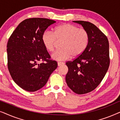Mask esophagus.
Instances as JSON below:
<instances>
[{"label":"esophagus","instance_id":"esophagus-1","mask_svg":"<svg viewBox=\"0 0 120 120\" xmlns=\"http://www.w3.org/2000/svg\"><path fill=\"white\" fill-rule=\"evenodd\" d=\"M58 66H60V65H62L64 64V63L63 62H58Z\"/></svg>","mask_w":120,"mask_h":120}]
</instances>
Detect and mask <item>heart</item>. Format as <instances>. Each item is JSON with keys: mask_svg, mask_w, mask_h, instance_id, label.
I'll return each mask as SVG.
<instances>
[{"mask_svg": "<svg viewBox=\"0 0 120 120\" xmlns=\"http://www.w3.org/2000/svg\"><path fill=\"white\" fill-rule=\"evenodd\" d=\"M62 50L57 51L51 55L52 60L64 61L81 55L87 46L89 35L84 29L70 23H64L56 27L53 32L46 30L42 35V42L49 52L55 50L58 41H62Z\"/></svg>", "mask_w": 120, "mask_h": 120, "instance_id": "1", "label": "heart"}]
</instances>
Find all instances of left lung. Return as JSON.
<instances>
[{"label":"left lung","instance_id":"8db88e82","mask_svg":"<svg viewBox=\"0 0 120 120\" xmlns=\"http://www.w3.org/2000/svg\"><path fill=\"white\" fill-rule=\"evenodd\" d=\"M82 26L89 35V42L82 53L66 63L68 71L65 80L69 87L78 94L94 90L101 82L110 64L107 37L91 22L74 21Z\"/></svg>","mask_w":120,"mask_h":120}]
</instances>
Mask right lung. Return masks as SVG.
I'll return each mask as SVG.
<instances>
[{
	"instance_id": "obj_1",
	"label": "right lung",
	"mask_w": 120,
	"mask_h": 120,
	"mask_svg": "<svg viewBox=\"0 0 120 120\" xmlns=\"http://www.w3.org/2000/svg\"><path fill=\"white\" fill-rule=\"evenodd\" d=\"M55 22L43 18L26 19L8 40V69L15 82L26 91L35 92L41 88L57 68V62L50 60L42 42L44 32ZM41 61L43 62L40 63Z\"/></svg>"
}]
</instances>
